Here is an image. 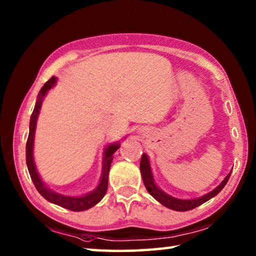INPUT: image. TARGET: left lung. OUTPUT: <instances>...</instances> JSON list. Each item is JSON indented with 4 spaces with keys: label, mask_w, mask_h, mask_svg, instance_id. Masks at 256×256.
I'll use <instances>...</instances> for the list:
<instances>
[{
    "label": "left lung",
    "mask_w": 256,
    "mask_h": 256,
    "mask_svg": "<svg viewBox=\"0 0 256 256\" xmlns=\"http://www.w3.org/2000/svg\"><path fill=\"white\" fill-rule=\"evenodd\" d=\"M140 171H141V176H142L144 186L147 188L148 192L152 194L157 202H160L162 205H164L165 208H171L173 210H179V212H184V210H190L192 208H196L197 206L204 204L205 202H208L210 200V198L216 196V194L220 192L223 188H224V186L226 184V182H228L231 174L230 172L216 189H213L212 192H210L206 194H202V197L192 198V200H180V198H176L171 196V194H166L156 184L147 154H144L142 157H141Z\"/></svg>",
    "instance_id": "1"
}]
</instances>
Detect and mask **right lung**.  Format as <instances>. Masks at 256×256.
I'll return each mask as SVG.
<instances>
[{"instance_id":"add662e5","label":"right lung","mask_w":256,"mask_h":256,"mask_svg":"<svg viewBox=\"0 0 256 256\" xmlns=\"http://www.w3.org/2000/svg\"><path fill=\"white\" fill-rule=\"evenodd\" d=\"M56 83V77L52 76L48 82L43 85L36 99V104L34 107L33 114L30 116V134H28L27 144H26V164L30 176L33 180V184L38 192L46 198L48 202H54L56 205L62 206L67 210H74V212H80V210H85L93 208V206L98 204V202L102 200L104 194H106L107 188H108V176L109 170H110V165L114 158V154L117 149L120 148V142L110 144H108L104 152V160H102V172H101L100 181L98 186H96L92 192L80 194V196H67V194H62L59 192H56L54 190L48 188V186L44 184L42 178L38 172L36 168L35 160H34V139H35V130L36 124H38V118L40 115V107H42L43 100L46 98L48 91L52 88Z\"/></svg>"}]
</instances>
